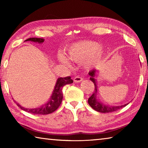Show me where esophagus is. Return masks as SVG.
I'll return each mask as SVG.
<instances>
[{
	"mask_svg": "<svg viewBox=\"0 0 148 148\" xmlns=\"http://www.w3.org/2000/svg\"><path fill=\"white\" fill-rule=\"evenodd\" d=\"M82 80H83V78L79 76H76L74 78V82H76V83H79V82H81Z\"/></svg>",
	"mask_w": 148,
	"mask_h": 148,
	"instance_id": "esophagus-1",
	"label": "esophagus"
}]
</instances>
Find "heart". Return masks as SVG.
<instances>
[{
  "label": "heart",
  "mask_w": 148,
  "mask_h": 148,
  "mask_svg": "<svg viewBox=\"0 0 148 148\" xmlns=\"http://www.w3.org/2000/svg\"><path fill=\"white\" fill-rule=\"evenodd\" d=\"M105 51L104 47L99 45L98 42L84 40L70 46L66 49V53L70 60L77 63H83L87 69H90L101 64L103 60ZM68 58L62 54H60L58 57L61 64L71 68V64Z\"/></svg>",
  "instance_id": "heart-1"
}]
</instances>
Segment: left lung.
Segmentation results:
<instances>
[{"label":"left lung","mask_w":148,"mask_h":148,"mask_svg":"<svg viewBox=\"0 0 148 148\" xmlns=\"http://www.w3.org/2000/svg\"><path fill=\"white\" fill-rule=\"evenodd\" d=\"M97 72H98L97 69H93L89 72V75L91 76L90 79L91 80L95 85V91L93 94L88 99V103L90 105V106L95 110H96V111L101 112V113H108V112H115L126 106L129 103L124 105H121V106H108V105L103 104L99 100H98V99H97V85L96 81Z\"/></svg>","instance_id":"obj_1"}]
</instances>
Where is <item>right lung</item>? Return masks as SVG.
Returning a JSON list of instances; mask_svg holds the SVG:
<instances>
[{"label":"right lung","mask_w":148,"mask_h":148,"mask_svg":"<svg viewBox=\"0 0 148 148\" xmlns=\"http://www.w3.org/2000/svg\"><path fill=\"white\" fill-rule=\"evenodd\" d=\"M27 41H31L36 42V43L42 44L44 42V39L40 38H30L25 40V42ZM72 83H73V80L71 79V77L70 76L66 77H59V78L57 79L56 86L54 87L53 92H52V95L50 97L49 101L38 108H26L21 106L18 103L17 104V105L20 108L24 110V111H26L31 114L38 115H46L51 114L52 112L56 111L61 104L62 100V87L65 85Z\"/></svg>","instance_id":"obj_1"}]
</instances>
